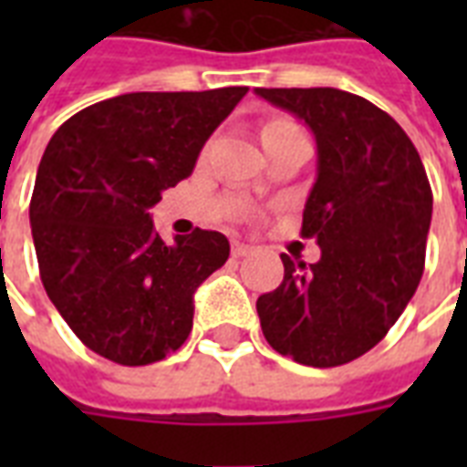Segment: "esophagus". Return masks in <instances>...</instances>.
<instances>
[{"mask_svg":"<svg viewBox=\"0 0 467 467\" xmlns=\"http://www.w3.org/2000/svg\"><path fill=\"white\" fill-rule=\"evenodd\" d=\"M252 254V247L244 244V242H233V256L234 259H240V256H249Z\"/></svg>","mask_w":467,"mask_h":467,"instance_id":"1","label":"esophagus"}]
</instances>
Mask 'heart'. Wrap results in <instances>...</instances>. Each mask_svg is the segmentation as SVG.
I'll return each instance as SVG.
<instances>
[{
    "label": "heart",
    "mask_w": 467,
    "mask_h": 467,
    "mask_svg": "<svg viewBox=\"0 0 467 467\" xmlns=\"http://www.w3.org/2000/svg\"><path fill=\"white\" fill-rule=\"evenodd\" d=\"M288 126H296V123H291V120H285V119L269 120V123L264 126V133H271V130H276V128H288Z\"/></svg>",
    "instance_id": "b5f03b06"
}]
</instances>
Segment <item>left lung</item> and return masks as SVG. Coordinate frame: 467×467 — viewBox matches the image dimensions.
<instances>
[{
	"label": "left lung",
	"mask_w": 467,
	"mask_h": 467,
	"mask_svg": "<svg viewBox=\"0 0 467 467\" xmlns=\"http://www.w3.org/2000/svg\"><path fill=\"white\" fill-rule=\"evenodd\" d=\"M254 91L315 135L317 179L300 234L322 249L310 266L281 254L284 284L256 300L262 332L281 356L332 368L376 347L412 300L431 186L405 130L363 97L332 87Z\"/></svg>",
	"instance_id": "obj_1"
}]
</instances>
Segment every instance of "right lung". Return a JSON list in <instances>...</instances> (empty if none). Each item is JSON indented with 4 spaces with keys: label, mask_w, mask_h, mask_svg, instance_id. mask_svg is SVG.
<instances>
[{
    "label": "right lung",
    "mask_w": 467,
    "mask_h": 467,
    "mask_svg": "<svg viewBox=\"0 0 467 467\" xmlns=\"http://www.w3.org/2000/svg\"><path fill=\"white\" fill-rule=\"evenodd\" d=\"M247 91L120 94L75 113L47 142L28 208L40 281L94 354L148 366L189 337L193 293L227 262L230 242L196 227L167 244L150 208L193 171Z\"/></svg>",
    "instance_id": "right-lung-1"
}]
</instances>
